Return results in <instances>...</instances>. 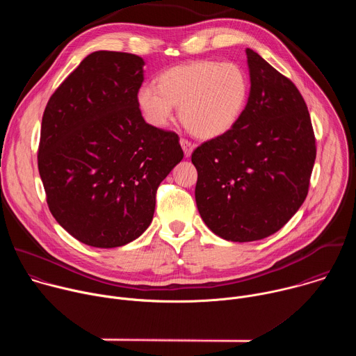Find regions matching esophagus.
Instances as JSON below:
<instances>
[{
	"instance_id": "obj_1",
	"label": "esophagus",
	"mask_w": 356,
	"mask_h": 356,
	"mask_svg": "<svg viewBox=\"0 0 356 356\" xmlns=\"http://www.w3.org/2000/svg\"><path fill=\"white\" fill-rule=\"evenodd\" d=\"M180 145H181V147H183V152H184V155H186V158H188L190 155H191V152H193V149H194V146L191 145V142H188L187 139H180Z\"/></svg>"
}]
</instances>
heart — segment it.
<instances>
[{
    "mask_svg": "<svg viewBox=\"0 0 356 356\" xmlns=\"http://www.w3.org/2000/svg\"><path fill=\"white\" fill-rule=\"evenodd\" d=\"M249 97V80L236 63L193 60L173 66L158 77V87L143 84L138 108L154 128H166L175 107L183 125L200 139L229 132L242 117Z\"/></svg>",
    "mask_w": 356,
    "mask_h": 356,
    "instance_id": "1",
    "label": "heart"
}]
</instances>
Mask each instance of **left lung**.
Wrapping results in <instances>:
<instances>
[{
	"instance_id": "8db88e82",
	"label": "left lung",
	"mask_w": 356,
	"mask_h": 356,
	"mask_svg": "<svg viewBox=\"0 0 356 356\" xmlns=\"http://www.w3.org/2000/svg\"><path fill=\"white\" fill-rule=\"evenodd\" d=\"M249 97L235 127L191 155L195 204L206 225L232 242L277 232L307 197L316 139L296 86L245 49Z\"/></svg>"
}]
</instances>
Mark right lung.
<instances>
[{
  "label": "right lung",
  "mask_w": 356,
  "mask_h": 356,
  "mask_svg": "<svg viewBox=\"0 0 356 356\" xmlns=\"http://www.w3.org/2000/svg\"><path fill=\"white\" fill-rule=\"evenodd\" d=\"M143 66L136 55L92 52L43 113L38 168L49 210L88 246L140 236L161 181L184 156L179 136L146 124L138 108Z\"/></svg>",
  "instance_id": "obj_1"
}]
</instances>
